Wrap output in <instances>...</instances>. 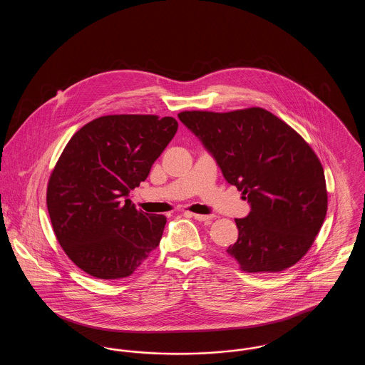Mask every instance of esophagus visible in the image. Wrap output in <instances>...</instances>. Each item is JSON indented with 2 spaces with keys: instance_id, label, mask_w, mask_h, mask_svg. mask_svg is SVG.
I'll list each match as a JSON object with an SVG mask.
<instances>
[{
  "instance_id": "obj_1",
  "label": "esophagus",
  "mask_w": 365,
  "mask_h": 365,
  "mask_svg": "<svg viewBox=\"0 0 365 365\" xmlns=\"http://www.w3.org/2000/svg\"><path fill=\"white\" fill-rule=\"evenodd\" d=\"M190 216H192L195 220L198 222H208L212 220V216L210 215H201V213H190Z\"/></svg>"
}]
</instances>
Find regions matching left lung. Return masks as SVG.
Masks as SVG:
<instances>
[{
	"mask_svg": "<svg viewBox=\"0 0 365 365\" xmlns=\"http://www.w3.org/2000/svg\"><path fill=\"white\" fill-rule=\"evenodd\" d=\"M178 116L252 205L245 219H235L238 241L227 255L249 274L293 267L311 249L329 202L323 165L309 143L259 106Z\"/></svg>",
	"mask_w": 365,
	"mask_h": 365,
	"instance_id": "obj_1",
	"label": "left lung"
}]
</instances>
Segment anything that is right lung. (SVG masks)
Masks as SVG:
<instances>
[{
  "label": "right lung",
  "instance_id": "add662e5",
  "mask_svg": "<svg viewBox=\"0 0 365 365\" xmlns=\"http://www.w3.org/2000/svg\"><path fill=\"white\" fill-rule=\"evenodd\" d=\"M176 130L170 116H101L78 130L58 157L46 190L53 231L90 277L127 278L158 246L167 217L123 198L148 178Z\"/></svg>",
  "mask_w": 365,
  "mask_h": 365
}]
</instances>
